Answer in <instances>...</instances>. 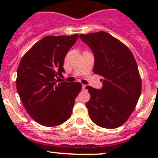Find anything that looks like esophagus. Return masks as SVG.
I'll return each instance as SVG.
<instances>
[{
	"instance_id": "34e87169",
	"label": "esophagus",
	"mask_w": 158,
	"mask_h": 158,
	"mask_svg": "<svg viewBox=\"0 0 158 158\" xmlns=\"http://www.w3.org/2000/svg\"><path fill=\"white\" fill-rule=\"evenodd\" d=\"M85 87H86L85 85H82V89H83V90H85Z\"/></svg>"
}]
</instances>
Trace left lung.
<instances>
[{"mask_svg": "<svg viewBox=\"0 0 158 158\" xmlns=\"http://www.w3.org/2000/svg\"><path fill=\"white\" fill-rule=\"evenodd\" d=\"M95 58L93 72L104 78L101 89L86 86V103L93 123L104 128L122 126L135 110L142 92L138 65L130 49L104 31L80 35Z\"/></svg>", "mask_w": 158, "mask_h": 158, "instance_id": "8db88e82", "label": "left lung"}]
</instances>
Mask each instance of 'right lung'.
I'll return each instance as SVG.
<instances>
[{
  "label": "right lung",
  "instance_id": "right-lung-1",
  "mask_svg": "<svg viewBox=\"0 0 158 158\" xmlns=\"http://www.w3.org/2000/svg\"><path fill=\"white\" fill-rule=\"evenodd\" d=\"M78 35H49L32 46L17 69L16 89L25 109L38 123L55 127L70 118L80 82L58 83L65 55Z\"/></svg>",
  "mask_w": 158,
  "mask_h": 158
}]
</instances>
